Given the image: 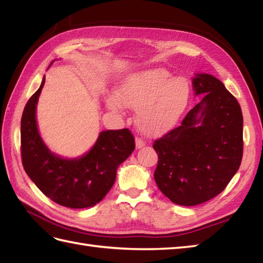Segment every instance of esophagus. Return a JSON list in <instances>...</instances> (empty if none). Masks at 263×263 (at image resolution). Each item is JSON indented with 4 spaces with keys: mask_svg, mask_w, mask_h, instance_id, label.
Segmentation results:
<instances>
[{
    "mask_svg": "<svg viewBox=\"0 0 263 263\" xmlns=\"http://www.w3.org/2000/svg\"><path fill=\"white\" fill-rule=\"evenodd\" d=\"M144 146H146V141H143L141 138H136V148L137 149H141Z\"/></svg>",
    "mask_w": 263,
    "mask_h": 263,
    "instance_id": "esophagus-1",
    "label": "esophagus"
}]
</instances>
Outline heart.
Returning <instances> with one entry per match:
<instances>
[{"instance_id": "heart-1", "label": "heart", "mask_w": 263, "mask_h": 263, "mask_svg": "<svg viewBox=\"0 0 263 263\" xmlns=\"http://www.w3.org/2000/svg\"><path fill=\"white\" fill-rule=\"evenodd\" d=\"M116 97H108L107 107L117 111L122 105L137 110L136 125L142 135L156 138L175 126L190 98L186 79L173 77L161 68L142 70L127 77L117 89Z\"/></svg>"}]
</instances>
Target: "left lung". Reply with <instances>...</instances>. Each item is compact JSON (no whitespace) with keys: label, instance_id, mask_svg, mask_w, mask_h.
<instances>
[{"label":"left lung","instance_id":"left-lung-1","mask_svg":"<svg viewBox=\"0 0 263 263\" xmlns=\"http://www.w3.org/2000/svg\"><path fill=\"white\" fill-rule=\"evenodd\" d=\"M202 100L182 124L154 143L155 181L172 202L197 205L215 198L236 174L243 156V115L237 99L211 74L197 73Z\"/></svg>","mask_w":263,"mask_h":263}]
</instances>
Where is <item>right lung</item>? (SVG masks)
Instances as JSON below:
<instances>
[{"label": "right lung", "mask_w": 263, "mask_h": 263, "mask_svg": "<svg viewBox=\"0 0 263 263\" xmlns=\"http://www.w3.org/2000/svg\"><path fill=\"white\" fill-rule=\"evenodd\" d=\"M44 83L45 78L22 113V165L37 187L54 202L73 209L89 208L100 202L113 186L117 167L135 150V138L128 128L107 130L100 132L82 157L65 159L53 154L39 136L36 122Z\"/></svg>", "instance_id": "1"}]
</instances>
